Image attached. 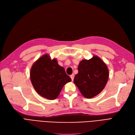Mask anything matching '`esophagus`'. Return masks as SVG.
Segmentation results:
<instances>
[{"label":"esophagus","mask_w":135,"mask_h":135,"mask_svg":"<svg viewBox=\"0 0 135 135\" xmlns=\"http://www.w3.org/2000/svg\"><path fill=\"white\" fill-rule=\"evenodd\" d=\"M70 77H71V79H72V81H73V79H74V74H71Z\"/></svg>","instance_id":"obj_1"}]
</instances>
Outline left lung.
<instances>
[{
  "mask_svg": "<svg viewBox=\"0 0 135 135\" xmlns=\"http://www.w3.org/2000/svg\"><path fill=\"white\" fill-rule=\"evenodd\" d=\"M78 70L73 81L84 97H94L105 87L109 71L100 58L94 56L89 60H82L78 65Z\"/></svg>",
  "mask_w": 135,
  "mask_h": 135,
  "instance_id": "obj_1",
  "label": "left lung"
}]
</instances>
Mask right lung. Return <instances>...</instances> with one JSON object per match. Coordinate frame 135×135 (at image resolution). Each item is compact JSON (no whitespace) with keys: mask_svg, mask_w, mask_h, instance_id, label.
<instances>
[{"mask_svg":"<svg viewBox=\"0 0 135 135\" xmlns=\"http://www.w3.org/2000/svg\"><path fill=\"white\" fill-rule=\"evenodd\" d=\"M30 77L35 90L40 96L48 99H56L65 84L71 81L57 59H51L48 54L43 55L34 62Z\"/></svg>","mask_w":135,"mask_h":135,"instance_id":"1","label":"right lung"}]
</instances>
